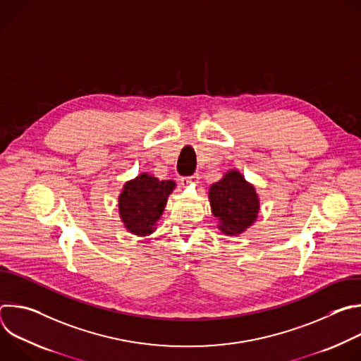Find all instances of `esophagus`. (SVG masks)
<instances>
[{
    "label": "esophagus",
    "mask_w": 361,
    "mask_h": 361,
    "mask_svg": "<svg viewBox=\"0 0 361 361\" xmlns=\"http://www.w3.org/2000/svg\"><path fill=\"white\" fill-rule=\"evenodd\" d=\"M198 178H200V174H192V176H190V177H181V184H188V183H191V181H198Z\"/></svg>",
    "instance_id": "esophagus-1"
}]
</instances>
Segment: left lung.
Returning <instances> with one entry per match:
<instances>
[{
	"label": "left lung",
	"mask_w": 361,
	"mask_h": 361,
	"mask_svg": "<svg viewBox=\"0 0 361 361\" xmlns=\"http://www.w3.org/2000/svg\"><path fill=\"white\" fill-rule=\"evenodd\" d=\"M212 212L220 220L223 233L237 235L248 228L259 213L255 190L238 171H230L210 188Z\"/></svg>",
	"instance_id": "obj_1"
}]
</instances>
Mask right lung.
<instances>
[{
  "mask_svg": "<svg viewBox=\"0 0 361 361\" xmlns=\"http://www.w3.org/2000/svg\"><path fill=\"white\" fill-rule=\"evenodd\" d=\"M174 185L173 180L160 181L145 173L126 183L118 198V207L127 230L137 235L152 233Z\"/></svg>",
  "mask_w": 361,
  "mask_h": 361,
  "instance_id": "1",
  "label": "right lung"
}]
</instances>
